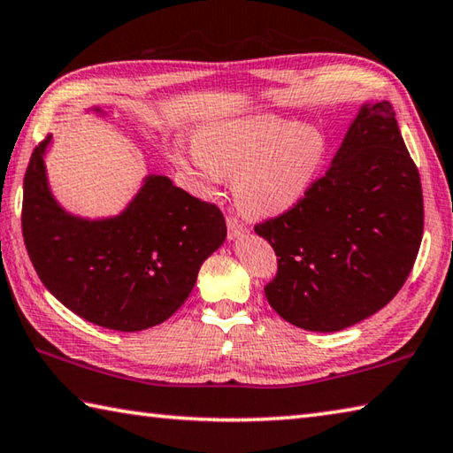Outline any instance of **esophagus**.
Wrapping results in <instances>:
<instances>
[{
    "mask_svg": "<svg viewBox=\"0 0 453 453\" xmlns=\"http://www.w3.org/2000/svg\"><path fill=\"white\" fill-rule=\"evenodd\" d=\"M226 221H227V234H229V237H232V240H235V237H240V235L245 234L243 221L237 216H232V213H229Z\"/></svg>",
    "mask_w": 453,
    "mask_h": 453,
    "instance_id": "1",
    "label": "esophagus"
}]
</instances>
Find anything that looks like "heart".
<instances>
[{
  "label": "heart",
  "instance_id": "b5f03b06",
  "mask_svg": "<svg viewBox=\"0 0 453 453\" xmlns=\"http://www.w3.org/2000/svg\"><path fill=\"white\" fill-rule=\"evenodd\" d=\"M326 138L317 127L275 114L216 122L202 128L196 146L176 148L174 160L205 192L234 176V196L250 216L293 208L319 176Z\"/></svg>",
  "mask_w": 453,
  "mask_h": 453
}]
</instances>
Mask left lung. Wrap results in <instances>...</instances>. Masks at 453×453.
Masks as SVG:
<instances>
[{"label": "left lung", "mask_w": 453, "mask_h": 453, "mask_svg": "<svg viewBox=\"0 0 453 453\" xmlns=\"http://www.w3.org/2000/svg\"><path fill=\"white\" fill-rule=\"evenodd\" d=\"M255 234L279 257L265 297L287 323L334 333L388 305L424 234L420 174L392 104H365L325 174Z\"/></svg>", "instance_id": "8db88e82"}]
</instances>
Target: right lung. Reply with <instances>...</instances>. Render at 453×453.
I'll return each instance as SVG.
<instances>
[{
    "label": "right lung",
    "instance_id": "obj_1",
    "mask_svg": "<svg viewBox=\"0 0 453 453\" xmlns=\"http://www.w3.org/2000/svg\"><path fill=\"white\" fill-rule=\"evenodd\" d=\"M49 141L35 146L23 178V242L39 279L65 307L98 326L134 333L164 323L184 305L202 263L224 243V213L166 176H148L120 216L73 218L49 192Z\"/></svg>",
    "mask_w": 453,
    "mask_h": 453
}]
</instances>
